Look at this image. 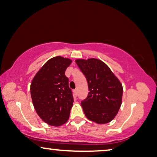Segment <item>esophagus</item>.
Returning <instances> with one entry per match:
<instances>
[{
  "mask_svg": "<svg viewBox=\"0 0 157 157\" xmlns=\"http://www.w3.org/2000/svg\"><path fill=\"white\" fill-rule=\"evenodd\" d=\"M74 94H76V96H77L78 95V89H75L74 90Z\"/></svg>",
  "mask_w": 157,
  "mask_h": 157,
  "instance_id": "obj_1",
  "label": "esophagus"
}]
</instances>
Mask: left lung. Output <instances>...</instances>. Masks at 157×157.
Listing matches in <instances>:
<instances>
[{
    "instance_id": "obj_1",
    "label": "left lung",
    "mask_w": 157,
    "mask_h": 157,
    "mask_svg": "<svg viewBox=\"0 0 157 157\" xmlns=\"http://www.w3.org/2000/svg\"><path fill=\"white\" fill-rule=\"evenodd\" d=\"M76 63L88 83V96L81 102L85 115L98 124L113 121L122 102L123 86L120 81L98 59H78Z\"/></svg>"
}]
</instances>
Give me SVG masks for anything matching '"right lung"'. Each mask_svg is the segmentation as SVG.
I'll return each instance as SVG.
<instances>
[{"label":"right lung","instance_id":"right-lung-1","mask_svg":"<svg viewBox=\"0 0 157 157\" xmlns=\"http://www.w3.org/2000/svg\"><path fill=\"white\" fill-rule=\"evenodd\" d=\"M71 60L54 57L47 61L32 81L30 91L34 109L44 122L52 126L66 123L74 97L65 72Z\"/></svg>","mask_w":157,"mask_h":157}]
</instances>
